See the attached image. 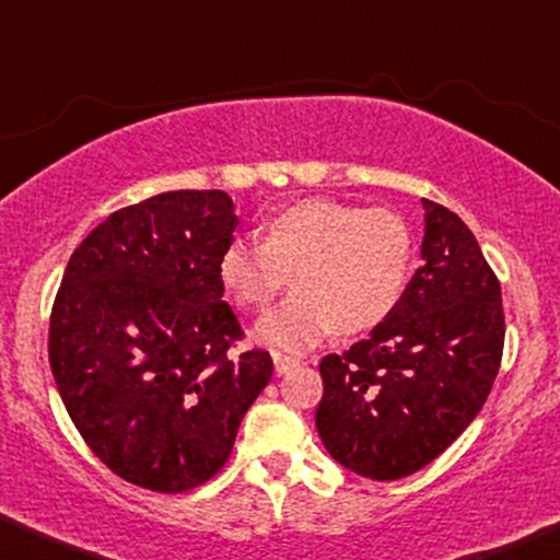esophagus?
<instances>
[{"label": "esophagus", "mask_w": 560, "mask_h": 560, "mask_svg": "<svg viewBox=\"0 0 560 560\" xmlns=\"http://www.w3.org/2000/svg\"><path fill=\"white\" fill-rule=\"evenodd\" d=\"M272 361H275V371H278V374L282 376V374H288V371L299 369V365L303 363V358L301 355H288V353H280V350H275Z\"/></svg>", "instance_id": "1"}]
</instances>
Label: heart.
Masks as SVG:
<instances>
[{
	"instance_id": "heart-1",
	"label": "heart",
	"mask_w": 560,
	"mask_h": 560,
	"mask_svg": "<svg viewBox=\"0 0 560 560\" xmlns=\"http://www.w3.org/2000/svg\"><path fill=\"white\" fill-rule=\"evenodd\" d=\"M412 231L389 207L301 199L261 225V241H231L218 278L236 306L265 312L291 280L299 288L259 322V337L285 350L324 335L382 327L402 301Z\"/></svg>"
}]
</instances>
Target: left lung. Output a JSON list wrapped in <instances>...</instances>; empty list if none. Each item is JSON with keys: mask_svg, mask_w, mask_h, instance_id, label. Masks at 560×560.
I'll return each mask as SVG.
<instances>
[{"mask_svg": "<svg viewBox=\"0 0 560 560\" xmlns=\"http://www.w3.org/2000/svg\"><path fill=\"white\" fill-rule=\"evenodd\" d=\"M423 207V265L397 312L319 363L322 444L371 480L431 465L472 423L501 369V282L459 215L431 199Z\"/></svg>", "mask_w": 560, "mask_h": 560, "instance_id": "left-lung-1", "label": "left lung"}]
</instances>
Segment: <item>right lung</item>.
I'll return each instance as SVG.
<instances>
[{
    "instance_id": "add662e5",
    "label": "right lung",
    "mask_w": 560,
    "mask_h": 560,
    "mask_svg": "<svg viewBox=\"0 0 560 560\" xmlns=\"http://www.w3.org/2000/svg\"><path fill=\"white\" fill-rule=\"evenodd\" d=\"M238 218L220 189L121 207L74 248L54 299L48 363L69 418L114 475L184 493L223 470L272 378L223 301L218 259Z\"/></svg>"
}]
</instances>
